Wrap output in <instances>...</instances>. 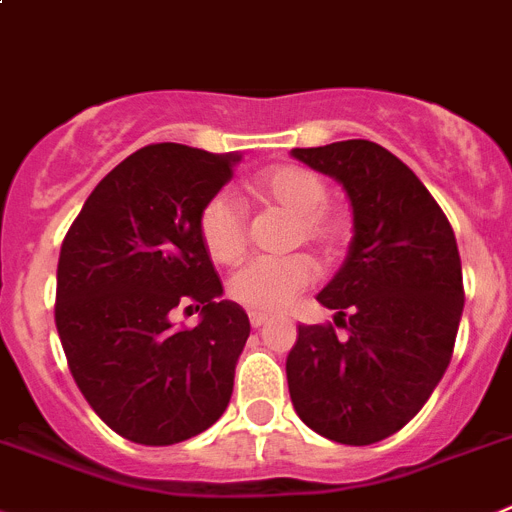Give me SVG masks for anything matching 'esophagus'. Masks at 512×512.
Listing matches in <instances>:
<instances>
[{
    "label": "esophagus",
    "mask_w": 512,
    "mask_h": 512,
    "mask_svg": "<svg viewBox=\"0 0 512 512\" xmlns=\"http://www.w3.org/2000/svg\"><path fill=\"white\" fill-rule=\"evenodd\" d=\"M248 320H251V327H256V330H259V327H264L266 322H269V314L251 312V314H248Z\"/></svg>",
    "instance_id": "esophagus-1"
}]
</instances>
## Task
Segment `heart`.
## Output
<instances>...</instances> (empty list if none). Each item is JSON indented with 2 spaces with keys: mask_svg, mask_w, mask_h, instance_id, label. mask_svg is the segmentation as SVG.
<instances>
[{
  "mask_svg": "<svg viewBox=\"0 0 512 512\" xmlns=\"http://www.w3.org/2000/svg\"><path fill=\"white\" fill-rule=\"evenodd\" d=\"M259 205H279L294 213L289 243H309L325 261L340 259L353 241L348 210L325 205L327 182L302 164H271L246 182ZM198 233L210 259L231 266L248 251V210L228 192H215L198 213ZM317 266L307 253L261 256L248 261L228 281L233 302L251 312L274 314L287 309L314 281Z\"/></svg>",
  "mask_w": 512,
  "mask_h": 512,
  "instance_id": "b5f03b06",
  "label": "heart"
}]
</instances>
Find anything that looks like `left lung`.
Segmentation results:
<instances>
[{"label":"left lung","instance_id":"left-lung-1","mask_svg":"<svg viewBox=\"0 0 512 512\" xmlns=\"http://www.w3.org/2000/svg\"><path fill=\"white\" fill-rule=\"evenodd\" d=\"M342 182L355 238L320 292L334 325H299L289 396L299 419L332 442L365 447L409 424L442 381L464 307L462 261L447 215L419 177L368 139L294 149Z\"/></svg>","mask_w":512,"mask_h":512}]
</instances>
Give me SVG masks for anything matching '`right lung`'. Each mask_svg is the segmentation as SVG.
<instances>
[{
    "label": "right lung",
    "instance_id": "add662e5",
    "mask_svg": "<svg viewBox=\"0 0 512 512\" xmlns=\"http://www.w3.org/2000/svg\"><path fill=\"white\" fill-rule=\"evenodd\" d=\"M238 157L149 144L88 195L60 246L55 327L75 383L106 426L147 447L185 442L225 411L248 314L220 302L198 233ZM200 308L198 328H175Z\"/></svg>",
    "mask_w": 512,
    "mask_h": 512
}]
</instances>
